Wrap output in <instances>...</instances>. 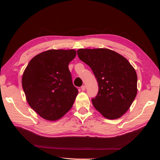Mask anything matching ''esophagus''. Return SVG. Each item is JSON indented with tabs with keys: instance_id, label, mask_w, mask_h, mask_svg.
Listing matches in <instances>:
<instances>
[{
	"instance_id": "esophagus-1",
	"label": "esophagus",
	"mask_w": 160,
	"mask_h": 160,
	"mask_svg": "<svg viewBox=\"0 0 160 160\" xmlns=\"http://www.w3.org/2000/svg\"><path fill=\"white\" fill-rule=\"evenodd\" d=\"M85 85H83V86H81V90L82 91H85Z\"/></svg>"
}]
</instances>
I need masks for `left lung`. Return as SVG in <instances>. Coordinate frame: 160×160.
I'll use <instances>...</instances> for the list:
<instances>
[{"label": "left lung", "mask_w": 160, "mask_h": 160, "mask_svg": "<svg viewBox=\"0 0 160 160\" xmlns=\"http://www.w3.org/2000/svg\"><path fill=\"white\" fill-rule=\"evenodd\" d=\"M79 59L93 71L99 85L94 108L109 119L127 112L137 95L136 71L124 57L108 49H79Z\"/></svg>", "instance_id": "8db88e82"}]
</instances>
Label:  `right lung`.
<instances>
[{"label": "right lung", "mask_w": 160, "mask_h": 160, "mask_svg": "<svg viewBox=\"0 0 160 160\" xmlns=\"http://www.w3.org/2000/svg\"><path fill=\"white\" fill-rule=\"evenodd\" d=\"M74 49H50L34 57L24 71L22 86L30 107L47 121H57L68 112L78 90L72 85L69 62Z\"/></svg>", "instance_id": "obj_1"}]
</instances>
